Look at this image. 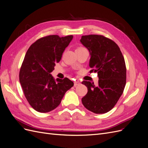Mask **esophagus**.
Instances as JSON below:
<instances>
[{
	"label": "esophagus",
	"mask_w": 148,
	"mask_h": 148,
	"mask_svg": "<svg viewBox=\"0 0 148 148\" xmlns=\"http://www.w3.org/2000/svg\"><path fill=\"white\" fill-rule=\"evenodd\" d=\"M80 84H81V83H80L79 81H75V82H74V86H78V85H79Z\"/></svg>",
	"instance_id": "obj_1"
}]
</instances>
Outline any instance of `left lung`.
<instances>
[{
	"instance_id": "1",
	"label": "left lung",
	"mask_w": 148,
	"mask_h": 148,
	"mask_svg": "<svg viewBox=\"0 0 148 148\" xmlns=\"http://www.w3.org/2000/svg\"><path fill=\"white\" fill-rule=\"evenodd\" d=\"M80 42L89 52L90 72H97L99 78L97 85L90 82H82L88 88L82 103L92 112L107 113L117 102L126 84L124 57L117 44L103 36H82Z\"/></svg>"
}]
</instances>
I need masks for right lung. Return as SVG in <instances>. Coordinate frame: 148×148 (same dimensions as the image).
<instances>
[{
    "mask_svg": "<svg viewBox=\"0 0 148 148\" xmlns=\"http://www.w3.org/2000/svg\"><path fill=\"white\" fill-rule=\"evenodd\" d=\"M73 37L47 36L34 42L26 53L20 71V83L29 104L39 112L55 109L73 86L69 78L56 80L51 74Z\"/></svg>",
    "mask_w": 148,
    "mask_h": 148,
    "instance_id": "add662e5",
    "label": "right lung"
}]
</instances>
